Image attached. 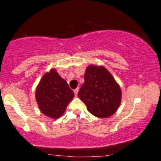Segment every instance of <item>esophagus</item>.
Instances as JSON below:
<instances>
[{
  "mask_svg": "<svg viewBox=\"0 0 161 161\" xmlns=\"http://www.w3.org/2000/svg\"><path fill=\"white\" fill-rule=\"evenodd\" d=\"M79 90V88H77L76 89H75V90H74V93H75V96H77V95H78Z\"/></svg>",
  "mask_w": 161,
  "mask_h": 161,
  "instance_id": "1",
  "label": "esophagus"
}]
</instances>
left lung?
I'll return each instance as SVG.
<instances>
[{
	"mask_svg": "<svg viewBox=\"0 0 161 161\" xmlns=\"http://www.w3.org/2000/svg\"><path fill=\"white\" fill-rule=\"evenodd\" d=\"M84 78L78 97L88 111L98 118L114 115L120 105L122 92L111 73L103 66L89 65Z\"/></svg>",
	"mask_w": 161,
	"mask_h": 161,
	"instance_id": "obj_1",
	"label": "left lung"
}]
</instances>
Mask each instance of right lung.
<instances>
[{
	"label": "right lung",
	"instance_id": "add662e5",
	"mask_svg": "<svg viewBox=\"0 0 161 161\" xmlns=\"http://www.w3.org/2000/svg\"><path fill=\"white\" fill-rule=\"evenodd\" d=\"M73 97L68 83L55 69L46 73L36 88V99L41 112L52 119H58L64 114Z\"/></svg>",
	"mask_w": 161,
	"mask_h": 161
}]
</instances>
